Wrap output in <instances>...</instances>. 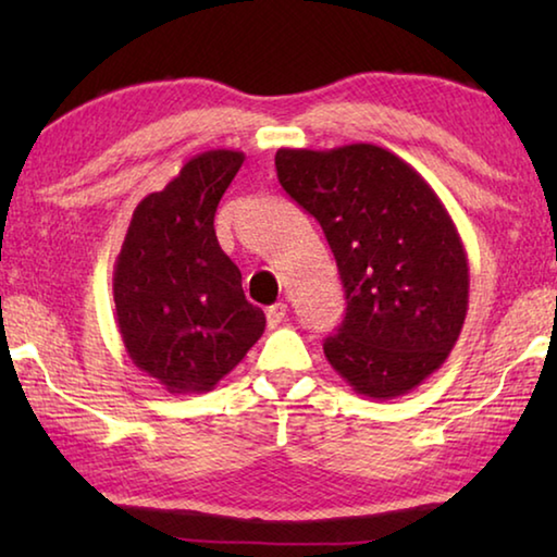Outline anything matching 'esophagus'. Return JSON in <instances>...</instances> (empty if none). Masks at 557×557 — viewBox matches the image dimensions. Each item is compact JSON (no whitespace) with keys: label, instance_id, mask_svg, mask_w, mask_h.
Wrapping results in <instances>:
<instances>
[{"label":"esophagus","instance_id":"esophagus-1","mask_svg":"<svg viewBox=\"0 0 557 557\" xmlns=\"http://www.w3.org/2000/svg\"><path fill=\"white\" fill-rule=\"evenodd\" d=\"M265 317H268V326H270V329L280 326V324L285 322V319H287V305H285V301H277V305L268 307Z\"/></svg>","mask_w":557,"mask_h":557}]
</instances>
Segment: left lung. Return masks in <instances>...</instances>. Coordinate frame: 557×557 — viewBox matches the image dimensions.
<instances>
[{
  "label": "left lung",
  "mask_w": 557,
  "mask_h": 557,
  "mask_svg": "<svg viewBox=\"0 0 557 557\" xmlns=\"http://www.w3.org/2000/svg\"><path fill=\"white\" fill-rule=\"evenodd\" d=\"M277 178L312 213L346 289L326 361L358 395L393 400L447 361L469 307V262L445 203L379 145L289 149Z\"/></svg>",
  "instance_id": "obj_1"
}]
</instances>
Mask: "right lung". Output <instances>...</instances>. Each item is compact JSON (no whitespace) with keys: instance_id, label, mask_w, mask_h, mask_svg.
Instances as JSON below:
<instances>
[{"instance_id":"1","label":"right lung","mask_w":557,"mask_h":557,"mask_svg":"<svg viewBox=\"0 0 557 557\" xmlns=\"http://www.w3.org/2000/svg\"><path fill=\"white\" fill-rule=\"evenodd\" d=\"M245 162L235 149L188 159L145 196L112 272L115 322L129 361L169 393H209L265 332L243 277L215 238L213 215Z\"/></svg>"}]
</instances>
